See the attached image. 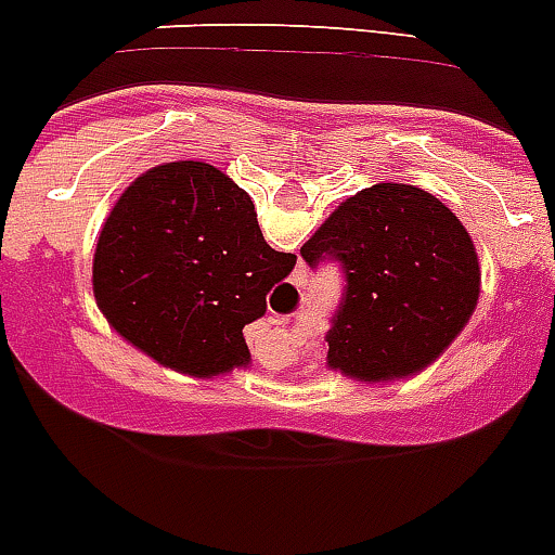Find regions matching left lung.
Here are the masks:
<instances>
[{"label":"left lung","instance_id":"obj_1","mask_svg":"<svg viewBox=\"0 0 555 555\" xmlns=\"http://www.w3.org/2000/svg\"><path fill=\"white\" fill-rule=\"evenodd\" d=\"M309 268L343 266L346 293L326 364L357 382L423 371L467 326L481 293L470 234L414 184L382 182L346 198L304 243Z\"/></svg>","mask_w":555,"mask_h":555}]
</instances>
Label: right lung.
Returning <instances> with one entry per match:
<instances>
[{"label":"right lung","mask_w":555,"mask_h":555,"mask_svg":"<svg viewBox=\"0 0 555 555\" xmlns=\"http://www.w3.org/2000/svg\"><path fill=\"white\" fill-rule=\"evenodd\" d=\"M296 266L273 251L248 193L209 163L149 168L109 209L93 254L107 323L159 364L212 378L248 364L243 326Z\"/></svg>","instance_id":"obj_1"}]
</instances>
